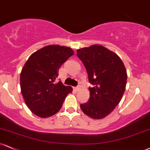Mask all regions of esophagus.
Listing matches in <instances>:
<instances>
[{
	"mask_svg": "<svg viewBox=\"0 0 150 150\" xmlns=\"http://www.w3.org/2000/svg\"><path fill=\"white\" fill-rule=\"evenodd\" d=\"M80 89H81L80 86H76V87H74V89H75V91H78Z\"/></svg>",
	"mask_w": 150,
	"mask_h": 150,
	"instance_id": "1",
	"label": "esophagus"
}]
</instances>
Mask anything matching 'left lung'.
Returning a JSON list of instances; mask_svg holds the SVG:
<instances>
[{
    "instance_id": "1",
    "label": "left lung",
    "mask_w": 150,
    "mask_h": 150,
    "mask_svg": "<svg viewBox=\"0 0 150 150\" xmlns=\"http://www.w3.org/2000/svg\"><path fill=\"white\" fill-rule=\"evenodd\" d=\"M88 74L90 97L80 104L84 114L95 120L104 118L115 110L122 98L127 73L119 56L103 46L93 45L77 50Z\"/></svg>"
}]
</instances>
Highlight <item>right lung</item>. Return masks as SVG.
Instances as JSON below:
<instances>
[{
    "mask_svg": "<svg viewBox=\"0 0 150 150\" xmlns=\"http://www.w3.org/2000/svg\"><path fill=\"white\" fill-rule=\"evenodd\" d=\"M74 54L68 47L47 45L32 54L20 74L21 91L27 107L42 118L51 117L60 110L65 98L73 88L55 83L59 69Z\"/></svg>",
    "mask_w": 150,
    "mask_h": 150,
    "instance_id": "obj_1",
    "label": "right lung"
}]
</instances>
